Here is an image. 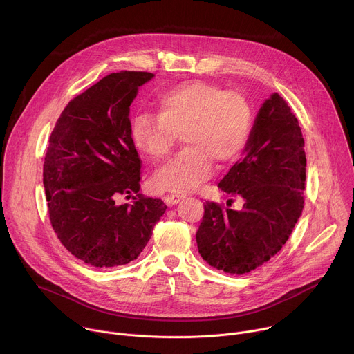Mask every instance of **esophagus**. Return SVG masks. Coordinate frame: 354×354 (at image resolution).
Listing matches in <instances>:
<instances>
[{"mask_svg": "<svg viewBox=\"0 0 354 354\" xmlns=\"http://www.w3.org/2000/svg\"><path fill=\"white\" fill-rule=\"evenodd\" d=\"M183 197H185L183 194L171 193V194H168V196L165 197V201H167V205H169V206H174V205H176V203H178V201H180Z\"/></svg>", "mask_w": 354, "mask_h": 354, "instance_id": "1", "label": "esophagus"}]
</instances>
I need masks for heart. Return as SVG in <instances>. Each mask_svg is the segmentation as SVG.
<instances>
[{
    "instance_id": "b5f03b06",
    "label": "heart",
    "mask_w": 354,
    "mask_h": 354,
    "mask_svg": "<svg viewBox=\"0 0 354 354\" xmlns=\"http://www.w3.org/2000/svg\"><path fill=\"white\" fill-rule=\"evenodd\" d=\"M158 113H141L131 124L133 140L153 161L167 158L183 133L185 149L161 168L154 183L186 194L210 178L213 160L227 164L245 149L252 131V109L243 95L207 81H187L162 92Z\"/></svg>"
}]
</instances>
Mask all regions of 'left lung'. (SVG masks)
Wrapping results in <instances>:
<instances>
[{
  "instance_id": "obj_1",
  "label": "left lung",
  "mask_w": 354,
  "mask_h": 354,
  "mask_svg": "<svg viewBox=\"0 0 354 354\" xmlns=\"http://www.w3.org/2000/svg\"><path fill=\"white\" fill-rule=\"evenodd\" d=\"M307 158L304 137L286 100L273 93L261 108L245 156L221 179L242 210L206 201L196 232L198 254L210 266L245 274L270 261L291 235L304 209Z\"/></svg>"
}]
</instances>
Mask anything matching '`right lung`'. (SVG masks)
Masks as SVG:
<instances>
[{
	"mask_svg": "<svg viewBox=\"0 0 354 354\" xmlns=\"http://www.w3.org/2000/svg\"><path fill=\"white\" fill-rule=\"evenodd\" d=\"M154 77L119 71L71 99L48 138L43 185L50 223L71 255L93 268L137 259L167 210L140 190L130 105ZM120 196L131 204L118 203Z\"/></svg>",
	"mask_w": 354,
	"mask_h": 354,
	"instance_id": "obj_1",
	"label": "right lung"
}]
</instances>
